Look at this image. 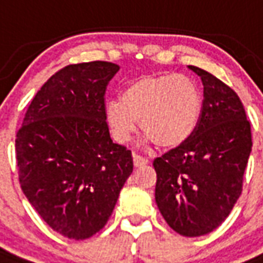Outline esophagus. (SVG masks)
<instances>
[{
    "instance_id": "34e87169",
    "label": "esophagus",
    "mask_w": 263,
    "mask_h": 263,
    "mask_svg": "<svg viewBox=\"0 0 263 263\" xmlns=\"http://www.w3.org/2000/svg\"><path fill=\"white\" fill-rule=\"evenodd\" d=\"M133 164L136 168H140V166L147 165V164H148V161L145 160V158H143V157H140V155L133 154Z\"/></svg>"
}]
</instances>
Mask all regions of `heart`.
Wrapping results in <instances>:
<instances>
[{"label":"heart","mask_w":263,"mask_h":263,"mask_svg":"<svg viewBox=\"0 0 263 263\" xmlns=\"http://www.w3.org/2000/svg\"><path fill=\"white\" fill-rule=\"evenodd\" d=\"M202 113V92L191 77L145 74L123 88L122 101H108L105 119L118 143H127L140 127L144 143L176 148L191 139Z\"/></svg>","instance_id":"obj_1"}]
</instances>
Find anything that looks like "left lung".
Returning a JSON list of instances; mask_svg holds the SVG:
<instances>
[{
  "label": "left lung",
  "mask_w": 263,
  "mask_h": 263,
  "mask_svg": "<svg viewBox=\"0 0 263 263\" xmlns=\"http://www.w3.org/2000/svg\"><path fill=\"white\" fill-rule=\"evenodd\" d=\"M187 68L202 78V115L186 143L154 161L155 202L174 231L200 237L217 229L238 200L252 140L238 95L208 71Z\"/></svg>",
  "instance_id": "obj_1"
}]
</instances>
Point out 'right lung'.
<instances>
[{
	"label": "right lung",
	"mask_w": 263,
	"mask_h": 263,
	"mask_svg": "<svg viewBox=\"0 0 263 263\" xmlns=\"http://www.w3.org/2000/svg\"><path fill=\"white\" fill-rule=\"evenodd\" d=\"M119 68L91 61L57 71L34 95L16 134L25 196L70 239L105 227L133 172L132 151L113 143L105 119L106 85Z\"/></svg>",
	"instance_id": "right-lung-1"
}]
</instances>
